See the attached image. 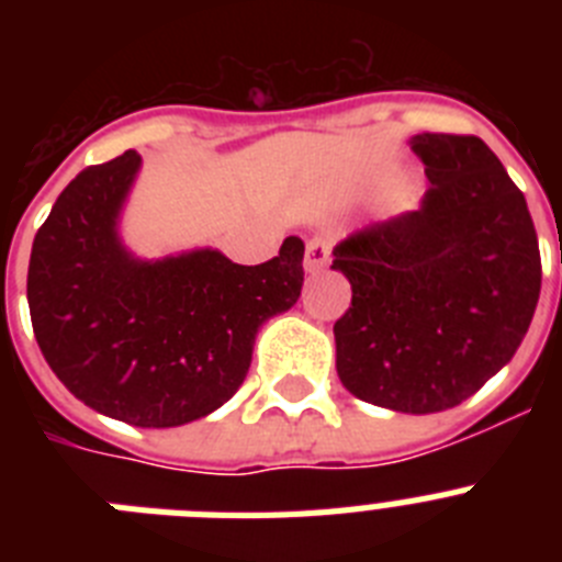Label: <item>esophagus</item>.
I'll use <instances>...</instances> for the list:
<instances>
[{"mask_svg": "<svg viewBox=\"0 0 562 562\" xmlns=\"http://www.w3.org/2000/svg\"><path fill=\"white\" fill-rule=\"evenodd\" d=\"M329 252H331V241L326 236H315L306 241V256H304V267L306 272H321L326 265H329Z\"/></svg>", "mask_w": 562, "mask_h": 562, "instance_id": "34e87169", "label": "esophagus"}]
</instances>
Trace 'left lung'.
<instances>
[{
  "mask_svg": "<svg viewBox=\"0 0 562 562\" xmlns=\"http://www.w3.org/2000/svg\"><path fill=\"white\" fill-rule=\"evenodd\" d=\"M419 211L335 247L351 284L335 324L337 376L357 400L436 414L513 360L540 297V250L520 188L473 134L422 132Z\"/></svg>",
  "mask_w": 562,
  "mask_h": 562,
  "instance_id": "8db88e82",
  "label": "left lung"
}]
</instances>
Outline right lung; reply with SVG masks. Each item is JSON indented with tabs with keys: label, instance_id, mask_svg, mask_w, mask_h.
<instances>
[{
	"label": "right lung",
	"instance_id": "1",
	"mask_svg": "<svg viewBox=\"0 0 562 562\" xmlns=\"http://www.w3.org/2000/svg\"><path fill=\"white\" fill-rule=\"evenodd\" d=\"M140 168L126 151L69 182L33 238L27 304L38 349L83 405L134 428H177L245 382L258 326L304 284V241L265 265L220 250L137 261L117 216Z\"/></svg>",
	"mask_w": 562,
	"mask_h": 562
}]
</instances>
